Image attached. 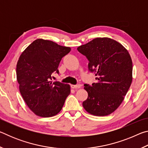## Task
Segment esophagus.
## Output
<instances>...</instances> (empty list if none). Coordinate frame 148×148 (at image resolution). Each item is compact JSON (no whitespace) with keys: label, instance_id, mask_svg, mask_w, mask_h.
Masks as SVG:
<instances>
[{"label":"esophagus","instance_id":"1","mask_svg":"<svg viewBox=\"0 0 148 148\" xmlns=\"http://www.w3.org/2000/svg\"><path fill=\"white\" fill-rule=\"evenodd\" d=\"M71 87L72 89H79L81 87V86L79 84L77 85H71Z\"/></svg>","mask_w":148,"mask_h":148}]
</instances>
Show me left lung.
<instances>
[{"label":"left lung","instance_id":"left-lung-1","mask_svg":"<svg viewBox=\"0 0 148 148\" xmlns=\"http://www.w3.org/2000/svg\"><path fill=\"white\" fill-rule=\"evenodd\" d=\"M89 60L97 83L84 85L88 97L84 109L96 116L111 114L125 99L132 80V62L127 49L115 40L97 38L77 48Z\"/></svg>","mask_w":148,"mask_h":148}]
</instances>
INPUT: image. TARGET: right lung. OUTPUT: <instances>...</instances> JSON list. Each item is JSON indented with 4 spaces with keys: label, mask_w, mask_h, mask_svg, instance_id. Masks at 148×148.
I'll list each match as a JSON object with an SVG mask.
<instances>
[{
    "label": "right lung",
    "mask_w": 148,
    "mask_h": 148,
    "mask_svg": "<svg viewBox=\"0 0 148 148\" xmlns=\"http://www.w3.org/2000/svg\"><path fill=\"white\" fill-rule=\"evenodd\" d=\"M69 47L42 38L35 40L22 52L16 66L19 91L27 106L39 117H49L61 111L71 86L51 81L59 73L61 59L71 51Z\"/></svg>",
    "instance_id": "1"
}]
</instances>
